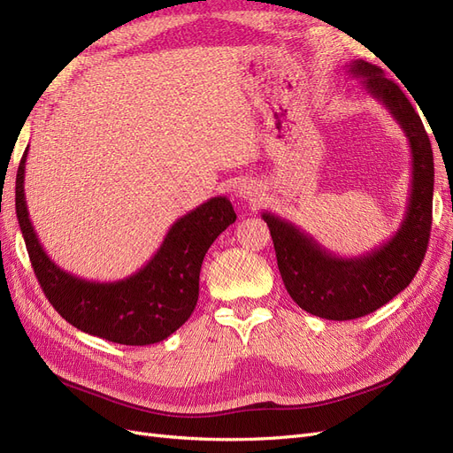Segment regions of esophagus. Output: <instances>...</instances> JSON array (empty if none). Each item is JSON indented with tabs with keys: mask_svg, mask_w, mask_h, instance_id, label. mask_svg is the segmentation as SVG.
<instances>
[{
	"mask_svg": "<svg viewBox=\"0 0 453 453\" xmlns=\"http://www.w3.org/2000/svg\"><path fill=\"white\" fill-rule=\"evenodd\" d=\"M236 193H238V196H240V198L253 202V200H257L258 190H257V187H255L253 183H250V181H243V183H240V185H238V190H236Z\"/></svg>",
	"mask_w": 453,
	"mask_h": 453,
	"instance_id": "obj_1",
	"label": "esophagus"
}]
</instances>
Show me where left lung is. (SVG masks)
Listing matches in <instances>:
<instances>
[{"label": "left lung", "mask_w": 453, "mask_h": 453, "mask_svg": "<svg viewBox=\"0 0 453 453\" xmlns=\"http://www.w3.org/2000/svg\"><path fill=\"white\" fill-rule=\"evenodd\" d=\"M348 73L388 109L406 134L412 181L401 228L370 253L333 255L287 219L265 211L287 293L311 315L348 321L372 313L410 285L427 251L433 221L434 162L429 135L401 87L378 65L353 60Z\"/></svg>", "instance_id": "obj_1"}]
</instances>
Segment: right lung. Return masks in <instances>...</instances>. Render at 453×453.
I'll return each mask as SVG.
<instances>
[{
	"label": "right lung",
	"mask_w": 453,
	"mask_h": 453,
	"mask_svg": "<svg viewBox=\"0 0 453 453\" xmlns=\"http://www.w3.org/2000/svg\"><path fill=\"white\" fill-rule=\"evenodd\" d=\"M26 147L17 172L15 205L35 278L52 308L79 331L115 344L149 346L173 334L195 311L202 260L236 221L226 196H215L180 217L149 263L119 281H88L62 270L45 253L24 195Z\"/></svg>",
	"instance_id": "right-lung-1"
}]
</instances>
